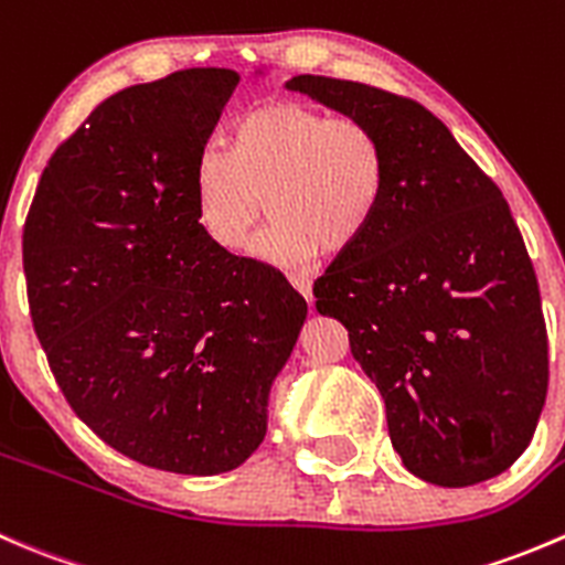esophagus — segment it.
<instances>
[{
	"mask_svg": "<svg viewBox=\"0 0 565 565\" xmlns=\"http://www.w3.org/2000/svg\"><path fill=\"white\" fill-rule=\"evenodd\" d=\"M288 282L294 285L296 294H299L301 299H305L307 305H310V301H312V285H310V280H307V277H301V275H288Z\"/></svg>",
	"mask_w": 565,
	"mask_h": 565,
	"instance_id": "1",
	"label": "esophagus"
}]
</instances>
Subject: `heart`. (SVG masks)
<instances>
[{
	"label": "heart",
	"instance_id": "1",
	"mask_svg": "<svg viewBox=\"0 0 565 565\" xmlns=\"http://www.w3.org/2000/svg\"><path fill=\"white\" fill-rule=\"evenodd\" d=\"M387 189V150L371 122L299 100H264L227 134V150L194 161V220L222 253H242L255 225L275 222L260 253L301 264L349 253L365 238Z\"/></svg>",
	"mask_w": 565,
	"mask_h": 565
}]
</instances>
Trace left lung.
I'll return each mask as SVG.
<instances>
[{"instance_id": "obj_1", "label": "left lung", "mask_w": 565, "mask_h": 565, "mask_svg": "<svg viewBox=\"0 0 565 565\" xmlns=\"http://www.w3.org/2000/svg\"><path fill=\"white\" fill-rule=\"evenodd\" d=\"M285 87L371 122L387 150L371 231L312 296L382 393L390 443L428 483L505 472L550 382L539 280L505 198L417 100L310 74Z\"/></svg>"}]
</instances>
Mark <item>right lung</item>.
<instances>
[{
    "instance_id": "right-lung-1",
    "label": "right lung",
    "mask_w": 565,
    "mask_h": 565,
    "mask_svg": "<svg viewBox=\"0 0 565 565\" xmlns=\"http://www.w3.org/2000/svg\"><path fill=\"white\" fill-rule=\"evenodd\" d=\"M242 76L189 68L109 95L54 150L24 222L32 327L109 448L181 475L236 470L266 437L307 301L222 253L192 172Z\"/></svg>"
}]
</instances>
